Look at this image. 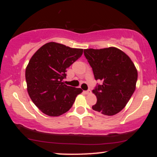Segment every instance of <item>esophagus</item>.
I'll list each match as a JSON object with an SVG mask.
<instances>
[{"label":"esophagus","mask_w":157,"mask_h":157,"mask_svg":"<svg viewBox=\"0 0 157 157\" xmlns=\"http://www.w3.org/2000/svg\"><path fill=\"white\" fill-rule=\"evenodd\" d=\"M85 93H86V94H90L91 93V90H88V91H85Z\"/></svg>","instance_id":"obj_1"}]
</instances>
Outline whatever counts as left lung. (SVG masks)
I'll list each match as a JSON object with an SVG mask.
<instances>
[{"label": "left lung", "mask_w": 157, "mask_h": 157, "mask_svg": "<svg viewBox=\"0 0 157 157\" xmlns=\"http://www.w3.org/2000/svg\"><path fill=\"white\" fill-rule=\"evenodd\" d=\"M84 55L95 80L102 81V85L92 91L97 100L92 109L107 116L117 114L125 107L136 89V66L125 52L116 47L87 48Z\"/></svg>", "instance_id": "8db88e82"}]
</instances>
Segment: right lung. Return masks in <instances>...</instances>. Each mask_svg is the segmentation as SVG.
<instances>
[{
  "label": "right lung",
  "instance_id": "right-lung-1",
  "mask_svg": "<svg viewBox=\"0 0 157 157\" xmlns=\"http://www.w3.org/2000/svg\"><path fill=\"white\" fill-rule=\"evenodd\" d=\"M82 48H73L49 42L32 55L26 68L27 91L40 111L58 117L71 108L80 88L64 84L66 69L82 55Z\"/></svg>",
  "mask_w": 157,
  "mask_h": 157
}]
</instances>
